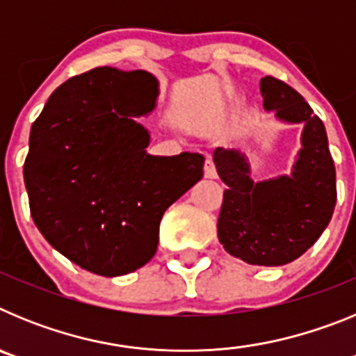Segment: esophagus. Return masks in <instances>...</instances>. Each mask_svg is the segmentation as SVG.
<instances>
[{
    "instance_id": "1",
    "label": "esophagus",
    "mask_w": 356,
    "mask_h": 356,
    "mask_svg": "<svg viewBox=\"0 0 356 356\" xmlns=\"http://www.w3.org/2000/svg\"><path fill=\"white\" fill-rule=\"evenodd\" d=\"M203 171H205V178H217L216 165H213V162H212V159H210V156H207L205 168H203Z\"/></svg>"
}]
</instances>
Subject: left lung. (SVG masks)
Masks as SVG:
<instances>
[{
  "instance_id": "obj_1",
  "label": "left lung",
  "mask_w": 356,
  "mask_h": 356,
  "mask_svg": "<svg viewBox=\"0 0 356 356\" xmlns=\"http://www.w3.org/2000/svg\"><path fill=\"white\" fill-rule=\"evenodd\" d=\"M264 108L285 122H303L292 172L253 181L237 149L216 147L213 163L228 185L217 235L229 254L251 266H284L300 259L328 226L337 201L335 165L325 124L300 92L278 78L260 80Z\"/></svg>"
}]
</instances>
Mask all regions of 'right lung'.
<instances>
[{"label":"right lung","mask_w":356,"mask_h":356,"mask_svg":"<svg viewBox=\"0 0 356 356\" xmlns=\"http://www.w3.org/2000/svg\"><path fill=\"white\" fill-rule=\"evenodd\" d=\"M146 71L96 67L49 96L30 131L24 185L44 238L85 271L121 276L159 246L163 212L203 178V155H147L134 115L155 106Z\"/></svg>","instance_id":"right-lung-1"}]
</instances>
